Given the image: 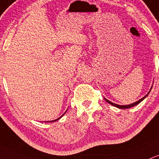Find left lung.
Instances as JSON below:
<instances>
[{"label":"left lung","instance_id":"1","mask_svg":"<svg viewBox=\"0 0 159 159\" xmlns=\"http://www.w3.org/2000/svg\"><path fill=\"white\" fill-rule=\"evenodd\" d=\"M152 86L151 87V89H150V90H149V92H148V93H147V95H145V96H144V97H142V99H140L139 100H138V101H136V102H133V103H132V104H129V105H123V106H121V105H118V104H116V103H113V102H110V101L109 100H108V99H106V98H104L105 99V100L106 101V102H108V103H109V104H111L112 105V106H115V107H116V108H119V109H129V108H131V107H133V106H136V105H138L139 103H140L141 102H142V100H143L144 99H145V98H146V96H148V94H149V93H150V91H151V89H152Z\"/></svg>","mask_w":159,"mask_h":159}]
</instances>
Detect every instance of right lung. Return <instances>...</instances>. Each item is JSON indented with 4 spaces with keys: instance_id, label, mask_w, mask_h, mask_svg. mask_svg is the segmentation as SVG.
<instances>
[{
    "instance_id": "obj_1",
    "label": "right lung",
    "mask_w": 159,
    "mask_h": 159,
    "mask_svg": "<svg viewBox=\"0 0 159 159\" xmlns=\"http://www.w3.org/2000/svg\"><path fill=\"white\" fill-rule=\"evenodd\" d=\"M66 112H64V113H63V115H62L61 116H60V117H59V118H58V119H55V120H52V121H48V122H56V121L59 120V119H60V118H61V117H62V116H63V115H64V114H65V113H66Z\"/></svg>"
}]
</instances>
